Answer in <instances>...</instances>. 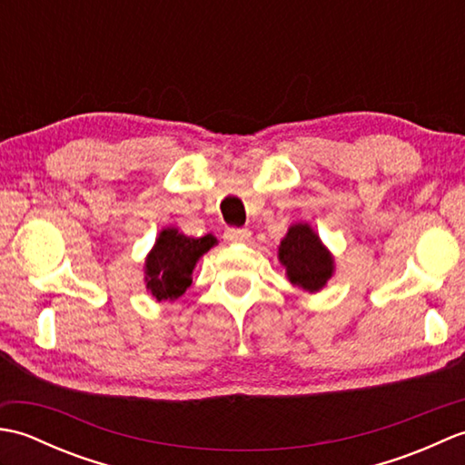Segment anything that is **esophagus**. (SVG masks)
Instances as JSON below:
<instances>
[{"label":"esophagus","mask_w":465,"mask_h":465,"mask_svg":"<svg viewBox=\"0 0 465 465\" xmlns=\"http://www.w3.org/2000/svg\"><path fill=\"white\" fill-rule=\"evenodd\" d=\"M252 238V232L248 227H227L223 232V240L225 242H232V243H238V242H248Z\"/></svg>","instance_id":"esophagus-1"}]
</instances>
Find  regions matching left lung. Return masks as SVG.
Segmentation results:
<instances>
[{"mask_svg": "<svg viewBox=\"0 0 465 465\" xmlns=\"http://www.w3.org/2000/svg\"><path fill=\"white\" fill-rule=\"evenodd\" d=\"M280 262L288 270L290 282L305 292L322 290L333 272L331 255L305 223L290 227L280 245Z\"/></svg>", "mask_w": 465, "mask_h": 465, "instance_id": "8db88e82", "label": "left lung"}]
</instances>
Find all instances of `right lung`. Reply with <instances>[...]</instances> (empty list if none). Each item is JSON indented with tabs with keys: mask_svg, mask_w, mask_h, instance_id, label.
<instances>
[{
	"mask_svg": "<svg viewBox=\"0 0 465 465\" xmlns=\"http://www.w3.org/2000/svg\"><path fill=\"white\" fill-rule=\"evenodd\" d=\"M213 245V235L187 238L177 230H163L145 262L147 290L160 302L180 298L190 288L195 262Z\"/></svg>",
	"mask_w": 465,
	"mask_h": 465,
	"instance_id": "1",
	"label": "right lung"
}]
</instances>
